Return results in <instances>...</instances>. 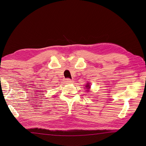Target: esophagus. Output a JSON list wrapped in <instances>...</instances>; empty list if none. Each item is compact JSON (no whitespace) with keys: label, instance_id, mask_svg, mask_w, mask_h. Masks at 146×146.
Listing matches in <instances>:
<instances>
[{"label":"esophagus","instance_id":"esophagus-1","mask_svg":"<svg viewBox=\"0 0 146 146\" xmlns=\"http://www.w3.org/2000/svg\"><path fill=\"white\" fill-rule=\"evenodd\" d=\"M65 82L66 83H72V80H71V79H70V78H66L65 79Z\"/></svg>","mask_w":146,"mask_h":146}]
</instances>
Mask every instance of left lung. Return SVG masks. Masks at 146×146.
I'll list each match as a JSON object with an SVG mask.
<instances>
[{"label":"left lung","instance_id":"8db88e82","mask_svg":"<svg viewBox=\"0 0 146 146\" xmlns=\"http://www.w3.org/2000/svg\"><path fill=\"white\" fill-rule=\"evenodd\" d=\"M85 87L86 88V89H87V91H89L90 88H91V87H90V83H87V84H86V85Z\"/></svg>","mask_w":146,"mask_h":146}]
</instances>
